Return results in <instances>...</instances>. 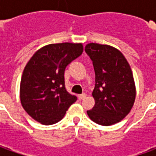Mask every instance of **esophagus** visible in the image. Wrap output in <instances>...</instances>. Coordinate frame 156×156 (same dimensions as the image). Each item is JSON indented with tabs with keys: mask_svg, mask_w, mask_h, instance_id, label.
Segmentation results:
<instances>
[{
	"mask_svg": "<svg viewBox=\"0 0 156 156\" xmlns=\"http://www.w3.org/2000/svg\"><path fill=\"white\" fill-rule=\"evenodd\" d=\"M86 96H87V94H79L78 96V99H79V100H83V98H86Z\"/></svg>",
	"mask_w": 156,
	"mask_h": 156,
	"instance_id": "obj_1",
	"label": "esophagus"
}]
</instances>
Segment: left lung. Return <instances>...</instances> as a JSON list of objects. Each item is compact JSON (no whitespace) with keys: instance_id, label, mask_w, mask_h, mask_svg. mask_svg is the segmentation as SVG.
Masks as SVG:
<instances>
[{"instance_id":"8db88e82","label":"left lung","mask_w":156,"mask_h":156,"mask_svg":"<svg viewBox=\"0 0 156 156\" xmlns=\"http://www.w3.org/2000/svg\"><path fill=\"white\" fill-rule=\"evenodd\" d=\"M85 51L95 72L92 94L95 105L87 114L100 125L116 124L129 113L135 99V85L129 64L120 51L108 45L88 43Z\"/></svg>"}]
</instances>
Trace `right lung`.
Here are the masks:
<instances>
[{"label": "right lung", "instance_id": "1", "mask_svg": "<svg viewBox=\"0 0 156 156\" xmlns=\"http://www.w3.org/2000/svg\"><path fill=\"white\" fill-rule=\"evenodd\" d=\"M81 43H57L35 52L24 68L20 98L23 108L32 119L45 125L64 117L77 100L65 88V68L83 53Z\"/></svg>", "mask_w": 156, "mask_h": 156}]
</instances>
